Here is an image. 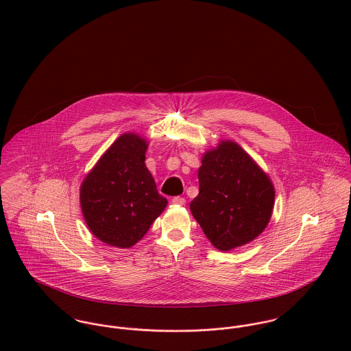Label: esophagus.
Masks as SVG:
<instances>
[{"label": "esophagus", "mask_w": 351, "mask_h": 351, "mask_svg": "<svg viewBox=\"0 0 351 351\" xmlns=\"http://www.w3.org/2000/svg\"><path fill=\"white\" fill-rule=\"evenodd\" d=\"M171 202H173V204H177V205H185L186 200H185L184 197H181V196H176V197L171 199Z\"/></svg>", "instance_id": "obj_1"}]
</instances>
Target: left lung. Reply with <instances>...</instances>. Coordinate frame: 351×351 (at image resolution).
<instances>
[{
	"label": "left lung",
	"mask_w": 351,
	"mask_h": 351,
	"mask_svg": "<svg viewBox=\"0 0 351 351\" xmlns=\"http://www.w3.org/2000/svg\"><path fill=\"white\" fill-rule=\"evenodd\" d=\"M273 204L270 178L237 143L221 142L202 156L191 210L216 249L232 250L255 239L267 226Z\"/></svg>",
	"instance_id": "1"
}]
</instances>
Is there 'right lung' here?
<instances>
[{
  "label": "right lung",
  "mask_w": 351,
  "mask_h": 351,
  "mask_svg": "<svg viewBox=\"0 0 351 351\" xmlns=\"http://www.w3.org/2000/svg\"><path fill=\"white\" fill-rule=\"evenodd\" d=\"M146 150L143 139L124 134L82 182L85 221L106 245L127 249L138 243L167 204L146 167Z\"/></svg>",
  "instance_id": "1"
}]
</instances>
